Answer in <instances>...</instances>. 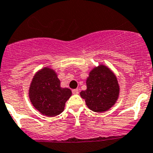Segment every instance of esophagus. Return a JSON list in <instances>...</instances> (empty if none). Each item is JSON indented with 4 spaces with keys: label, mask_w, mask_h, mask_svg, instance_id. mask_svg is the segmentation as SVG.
Wrapping results in <instances>:
<instances>
[{
    "label": "esophagus",
    "mask_w": 153,
    "mask_h": 153,
    "mask_svg": "<svg viewBox=\"0 0 153 153\" xmlns=\"http://www.w3.org/2000/svg\"><path fill=\"white\" fill-rule=\"evenodd\" d=\"M72 93H73L74 95H78V94L79 93V91H78V89H73V90H72Z\"/></svg>",
    "instance_id": "1"
}]
</instances>
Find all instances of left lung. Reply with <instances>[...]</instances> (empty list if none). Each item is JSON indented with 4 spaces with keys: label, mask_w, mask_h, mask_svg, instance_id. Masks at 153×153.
I'll list each match as a JSON object with an SVG mask.
<instances>
[{
    "label": "left lung",
    "mask_w": 153,
    "mask_h": 153,
    "mask_svg": "<svg viewBox=\"0 0 153 153\" xmlns=\"http://www.w3.org/2000/svg\"><path fill=\"white\" fill-rule=\"evenodd\" d=\"M86 89L80 95L86 106L96 112H105L115 104L119 95V85L113 72L100 65L92 69L86 79Z\"/></svg>",
    "instance_id": "1"
}]
</instances>
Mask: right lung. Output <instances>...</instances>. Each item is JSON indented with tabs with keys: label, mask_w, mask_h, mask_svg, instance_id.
Here are the masks:
<instances>
[{
	"label": "right lung",
	"mask_w": 153,
	"mask_h": 153,
	"mask_svg": "<svg viewBox=\"0 0 153 153\" xmlns=\"http://www.w3.org/2000/svg\"><path fill=\"white\" fill-rule=\"evenodd\" d=\"M56 73L49 68L37 72L29 87L30 101L36 109L53 117L63 112L65 103L72 95L68 88H61Z\"/></svg>",
	"instance_id": "right-lung-1"
}]
</instances>
